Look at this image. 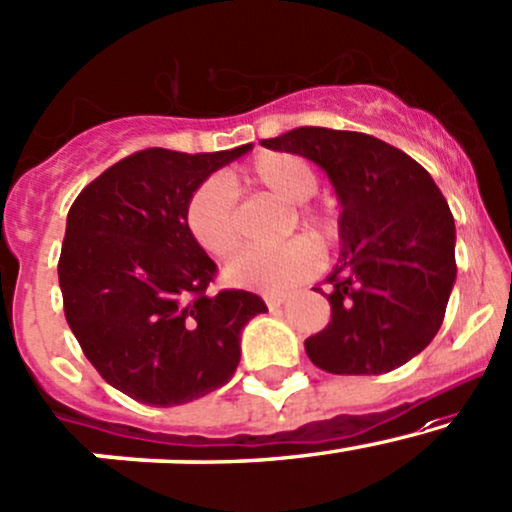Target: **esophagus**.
<instances>
[{
  "mask_svg": "<svg viewBox=\"0 0 512 512\" xmlns=\"http://www.w3.org/2000/svg\"><path fill=\"white\" fill-rule=\"evenodd\" d=\"M265 301L269 311H277V308H282L284 303L289 301V294H286V291H269V294H265Z\"/></svg>",
  "mask_w": 512,
  "mask_h": 512,
  "instance_id": "34e87169",
  "label": "esophagus"
}]
</instances>
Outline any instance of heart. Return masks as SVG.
Masks as SVG:
<instances>
[{
	"label": "heart",
	"mask_w": 512,
	"mask_h": 512,
	"mask_svg": "<svg viewBox=\"0 0 512 512\" xmlns=\"http://www.w3.org/2000/svg\"><path fill=\"white\" fill-rule=\"evenodd\" d=\"M243 182L279 196L289 204H303L318 189V174L308 160L289 153H265L257 157ZM184 223L194 243L206 255L226 260L238 247V213L235 194L223 179L211 177L194 189L184 209ZM303 223L313 233L323 235L325 226L316 213L303 211ZM318 267L316 250L306 240H291L277 247H252L243 250L223 269V277L235 289L252 291H282L286 286L311 277Z\"/></svg>",
	"instance_id": "1"
}]
</instances>
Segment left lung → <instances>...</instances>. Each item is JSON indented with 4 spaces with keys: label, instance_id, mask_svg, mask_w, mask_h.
<instances>
[{
    "label": "left lung",
    "instance_id": "1",
    "mask_svg": "<svg viewBox=\"0 0 512 512\" xmlns=\"http://www.w3.org/2000/svg\"><path fill=\"white\" fill-rule=\"evenodd\" d=\"M262 145L316 162L340 204V255L325 277L333 316L306 340L308 359L357 376L411 362L440 330L457 279L454 218L435 179L367 133L303 126Z\"/></svg>",
    "mask_w": 512,
    "mask_h": 512
}]
</instances>
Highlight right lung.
<instances>
[{"mask_svg": "<svg viewBox=\"0 0 512 512\" xmlns=\"http://www.w3.org/2000/svg\"><path fill=\"white\" fill-rule=\"evenodd\" d=\"M250 150H140L67 213L58 262L67 325L106 384L140 403L182 406L228 384L243 328L267 311L250 291L206 294L216 262L184 223L194 189Z\"/></svg>", "mask_w": 512, "mask_h": 512, "instance_id": "add662e5", "label": "right lung"}]
</instances>
